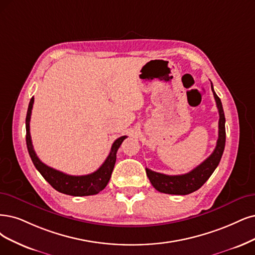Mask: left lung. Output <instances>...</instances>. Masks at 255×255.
Instances as JSON below:
<instances>
[{
    "label": "left lung",
    "mask_w": 255,
    "mask_h": 255,
    "mask_svg": "<svg viewBox=\"0 0 255 255\" xmlns=\"http://www.w3.org/2000/svg\"><path fill=\"white\" fill-rule=\"evenodd\" d=\"M211 89L216 102V107L219 109V138L216 142V147L209 157H207L205 161L195 167L190 172L181 174V175H167L163 173H158L150 170L146 168V173L149 178L150 183L155 189L159 192L168 193V194H177V195H186L196 191L207 182V180L211 176L215 168L220 164L222 158L225 143H226V129H225V115L221 99L216 96L214 92L212 83Z\"/></svg>",
    "instance_id": "obj_1"
}]
</instances>
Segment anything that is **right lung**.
Listing matches in <instances>:
<instances>
[{
	"label": "right lung",
	"mask_w": 255,
	"mask_h": 255,
	"mask_svg": "<svg viewBox=\"0 0 255 255\" xmlns=\"http://www.w3.org/2000/svg\"><path fill=\"white\" fill-rule=\"evenodd\" d=\"M34 99L31 98L29 102V106H28L27 116H26V144L29 155L31 157V161L35 168L37 169L42 176L48 182L56 191H59L64 194H68L72 196H86V195H93L98 194L105 188L110 180L111 173L115 168V164L117 161V152L120 148L121 144L123 143L127 136H121L115 140V143L111 146L110 153L105 159V162L98 169L97 171L87 175H69L64 172L45 165L41 159L37 157L33 146L31 142L30 136V117H31V110L33 106Z\"/></svg>",
	"instance_id": "right-lung-1"
}]
</instances>
